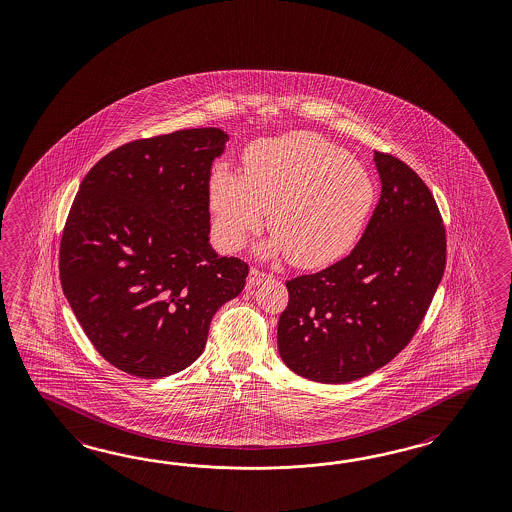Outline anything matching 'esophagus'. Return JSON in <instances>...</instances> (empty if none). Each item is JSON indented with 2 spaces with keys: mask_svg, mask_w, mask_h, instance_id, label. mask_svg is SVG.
<instances>
[{
  "mask_svg": "<svg viewBox=\"0 0 512 512\" xmlns=\"http://www.w3.org/2000/svg\"><path fill=\"white\" fill-rule=\"evenodd\" d=\"M267 278H269V274L262 273L260 269L252 267L249 271V286H258V284H262L263 280H267Z\"/></svg>",
  "mask_w": 512,
  "mask_h": 512,
  "instance_id": "1",
  "label": "esophagus"
}]
</instances>
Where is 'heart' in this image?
Wrapping results in <instances>:
<instances>
[{
  "instance_id": "heart-1",
  "label": "heart",
  "mask_w": 512,
  "mask_h": 512,
  "mask_svg": "<svg viewBox=\"0 0 512 512\" xmlns=\"http://www.w3.org/2000/svg\"><path fill=\"white\" fill-rule=\"evenodd\" d=\"M374 201L369 169L309 132L250 145L245 175L219 166L208 184L215 234L225 249H241L269 212L274 234L263 252L287 254L289 262L304 269L346 256L363 234Z\"/></svg>"
}]
</instances>
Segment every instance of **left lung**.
<instances>
[{
  "label": "left lung",
  "instance_id": "left-lung-1",
  "mask_svg": "<svg viewBox=\"0 0 512 512\" xmlns=\"http://www.w3.org/2000/svg\"><path fill=\"white\" fill-rule=\"evenodd\" d=\"M380 201L341 262L287 280L278 352L298 376L348 383L369 376L413 339L446 265V232L424 180L374 153Z\"/></svg>",
  "mask_w": 512,
  "mask_h": 512
}]
</instances>
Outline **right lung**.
Listing matches in <instances>:
<instances>
[{"instance_id":"right-lung-1","label":"right lung","mask_w":512,"mask_h":512,"mask_svg":"<svg viewBox=\"0 0 512 512\" xmlns=\"http://www.w3.org/2000/svg\"><path fill=\"white\" fill-rule=\"evenodd\" d=\"M228 134L184 129L125 143L84 177L60 241V284L110 365L156 380L203 354L249 265L210 245L208 184Z\"/></svg>"}]
</instances>
